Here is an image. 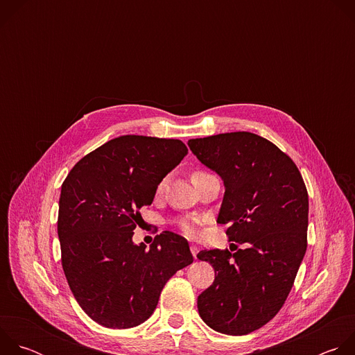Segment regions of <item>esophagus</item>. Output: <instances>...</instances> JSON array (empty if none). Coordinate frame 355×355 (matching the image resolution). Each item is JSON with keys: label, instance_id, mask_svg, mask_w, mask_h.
Returning <instances> with one entry per match:
<instances>
[{"label": "esophagus", "instance_id": "1", "mask_svg": "<svg viewBox=\"0 0 355 355\" xmlns=\"http://www.w3.org/2000/svg\"><path fill=\"white\" fill-rule=\"evenodd\" d=\"M191 252H192V256H193V259H196V256H198V247L196 245H193V244H191Z\"/></svg>", "mask_w": 355, "mask_h": 355}]
</instances>
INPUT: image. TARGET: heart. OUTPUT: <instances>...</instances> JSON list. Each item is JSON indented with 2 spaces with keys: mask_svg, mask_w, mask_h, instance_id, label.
Here are the masks:
<instances>
[{
  "mask_svg": "<svg viewBox=\"0 0 355 355\" xmlns=\"http://www.w3.org/2000/svg\"><path fill=\"white\" fill-rule=\"evenodd\" d=\"M198 174H204V171H195L192 173L191 178L198 175ZM199 222L196 219H181L178 222V227L181 229V232L187 236V237H191V239H195L199 236V227H198Z\"/></svg>",
  "mask_w": 355,
  "mask_h": 355,
  "instance_id": "1",
  "label": "heart"
}]
</instances>
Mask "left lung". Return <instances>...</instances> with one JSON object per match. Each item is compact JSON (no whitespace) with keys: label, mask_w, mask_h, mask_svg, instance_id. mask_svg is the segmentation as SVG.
I'll list each match as a JSON object with an SVG mask.
<instances>
[{"label":"left lung","mask_w":355,"mask_h":355,"mask_svg":"<svg viewBox=\"0 0 355 355\" xmlns=\"http://www.w3.org/2000/svg\"><path fill=\"white\" fill-rule=\"evenodd\" d=\"M188 146L222 177L218 223H229L230 241L245 244L236 252H198L215 270L214 284L198 296V312L219 333L248 334L279 312L306 252V185L292 159L259 135L220 133Z\"/></svg>","instance_id":"obj_1"}]
</instances>
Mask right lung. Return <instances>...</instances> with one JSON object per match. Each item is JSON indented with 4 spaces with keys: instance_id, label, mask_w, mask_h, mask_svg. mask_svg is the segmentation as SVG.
<instances>
[{
    "instance_id": "1",
    "label": "right lung",
    "mask_w": 355,
    "mask_h": 355,
    "mask_svg": "<svg viewBox=\"0 0 355 355\" xmlns=\"http://www.w3.org/2000/svg\"><path fill=\"white\" fill-rule=\"evenodd\" d=\"M178 139L126 135L83 157L59 200L62 266L81 309L98 324L129 329L147 320L166 282L193 261L188 241L173 232L150 248L132 241L140 208L187 156Z\"/></svg>"
}]
</instances>
